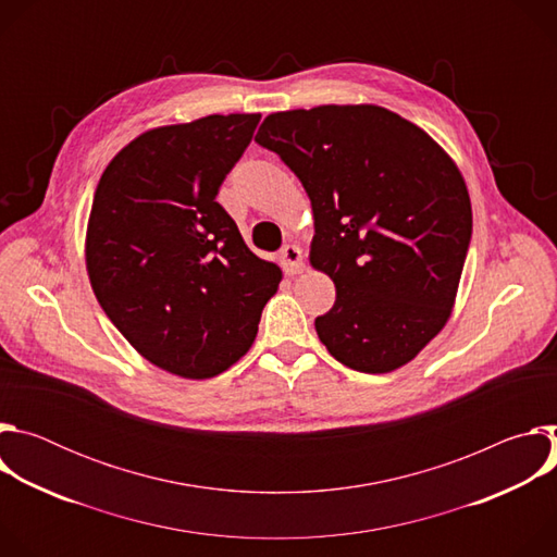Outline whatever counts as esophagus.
<instances>
[{
    "instance_id": "34e87169",
    "label": "esophagus",
    "mask_w": 557,
    "mask_h": 557,
    "mask_svg": "<svg viewBox=\"0 0 557 557\" xmlns=\"http://www.w3.org/2000/svg\"><path fill=\"white\" fill-rule=\"evenodd\" d=\"M280 260H282V264H284L288 275H297V273L304 271V256H301V249L297 245L282 247Z\"/></svg>"
}]
</instances>
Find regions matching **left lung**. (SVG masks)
<instances>
[{
	"mask_svg": "<svg viewBox=\"0 0 557 557\" xmlns=\"http://www.w3.org/2000/svg\"><path fill=\"white\" fill-rule=\"evenodd\" d=\"M256 143L310 198V264L337 288L314 320L322 344L368 374L412 361L449 320L471 240V202L451 158L379 106L275 112Z\"/></svg>",
	"mask_w": 557,
	"mask_h": 557,
	"instance_id": "8db88e82",
	"label": "left lung"
}]
</instances>
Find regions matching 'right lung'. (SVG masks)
Returning a JSON list of instances; mask_svg holds the SVG:
<instances>
[{
	"label": "right lung",
	"instance_id": "obj_1",
	"mask_svg": "<svg viewBox=\"0 0 557 557\" xmlns=\"http://www.w3.org/2000/svg\"><path fill=\"white\" fill-rule=\"evenodd\" d=\"M258 123L211 114L149 129L112 158L95 191L92 290L121 335L178 376L209 379L240 359L282 280L215 200Z\"/></svg>",
	"mask_w": 557,
	"mask_h": 557
}]
</instances>
